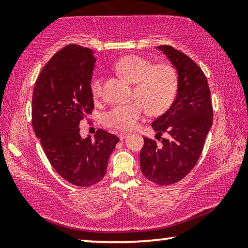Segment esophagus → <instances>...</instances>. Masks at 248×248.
Returning <instances> with one entry per match:
<instances>
[{"label": "esophagus", "instance_id": "34e87169", "mask_svg": "<svg viewBox=\"0 0 248 248\" xmlns=\"http://www.w3.org/2000/svg\"><path fill=\"white\" fill-rule=\"evenodd\" d=\"M125 137H127V133H125V132H119L118 133V138L120 140H124Z\"/></svg>", "mask_w": 248, "mask_h": 248}]
</instances>
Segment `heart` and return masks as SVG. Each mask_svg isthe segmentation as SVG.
Masks as SVG:
<instances>
[{
    "label": "heart",
    "mask_w": 248,
    "mask_h": 248,
    "mask_svg": "<svg viewBox=\"0 0 248 248\" xmlns=\"http://www.w3.org/2000/svg\"><path fill=\"white\" fill-rule=\"evenodd\" d=\"M115 70L128 82L136 84L134 97L143 102L150 112L158 114L170 105L177 87V78L171 66L152 65L148 59L131 54L119 59L115 63ZM90 86L94 97L99 98L103 94L100 78L97 75L92 78ZM143 104L134 102L117 105L103 115V123L112 129L123 131L131 130L145 114V104Z\"/></svg>",
    "instance_id": "1"
}]
</instances>
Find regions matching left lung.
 <instances>
[{"mask_svg": "<svg viewBox=\"0 0 248 248\" xmlns=\"http://www.w3.org/2000/svg\"><path fill=\"white\" fill-rule=\"evenodd\" d=\"M177 73V90L170 108L152 123L155 137L167 132L162 144L144 138L141 170L162 186L179 182L194 169L212 125V105L207 78L191 59L170 46H158Z\"/></svg>", "mask_w": 248, "mask_h": 248, "instance_id": "8db88e82", "label": "left lung"}]
</instances>
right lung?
I'll return each mask as SVG.
<instances>
[{
  "instance_id": "1",
  "label": "right lung",
  "mask_w": 248,
  "mask_h": 248,
  "mask_svg": "<svg viewBox=\"0 0 248 248\" xmlns=\"http://www.w3.org/2000/svg\"><path fill=\"white\" fill-rule=\"evenodd\" d=\"M95 51L69 45L44 66L32 94V127L57 173L75 186L102 180L118 137L97 130L82 138L79 123L94 108L91 79Z\"/></svg>"
}]
</instances>
